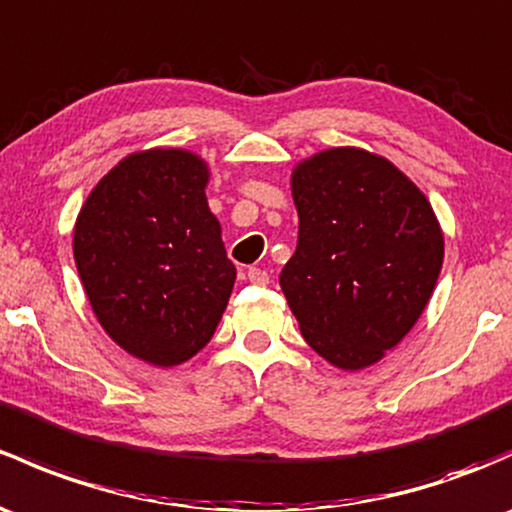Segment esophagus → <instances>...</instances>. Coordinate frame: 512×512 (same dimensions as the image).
<instances>
[{
  "label": "esophagus",
  "instance_id": "1",
  "mask_svg": "<svg viewBox=\"0 0 512 512\" xmlns=\"http://www.w3.org/2000/svg\"><path fill=\"white\" fill-rule=\"evenodd\" d=\"M247 279H250L252 284H267L270 282V274H267V270H262V267H250V270H247Z\"/></svg>",
  "mask_w": 512,
  "mask_h": 512
}]
</instances>
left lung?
Instances as JSON below:
<instances>
[{
  "label": "left lung",
  "mask_w": 512,
  "mask_h": 512,
  "mask_svg": "<svg viewBox=\"0 0 512 512\" xmlns=\"http://www.w3.org/2000/svg\"><path fill=\"white\" fill-rule=\"evenodd\" d=\"M297 250L279 287L304 341L341 370L385 358L432 299L444 233L410 176L360 147H331L292 171Z\"/></svg>",
  "instance_id": "obj_1"
}]
</instances>
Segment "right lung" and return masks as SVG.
<instances>
[{
  "label": "right lung",
  "mask_w": 512,
  "mask_h": 512,
  "mask_svg": "<svg viewBox=\"0 0 512 512\" xmlns=\"http://www.w3.org/2000/svg\"><path fill=\"white\" fill-rule=\"evenodd\" d=\"M208 181L196 152L144 149L117 161L75 218L73 257L93 314L122 351L157 368L211 341L238 277Z\"/></svg>",
  "instance_id": "1"
}]
</instances>
